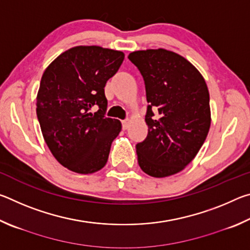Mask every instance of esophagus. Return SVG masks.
Listing matches in <instances>:
<instances>
[{
    "label": "esophagus",
    "instance_id": "esophagus-1",
    "mask_svg": "<svg viewBox=\"0 0 250 250\" xmlns=\"http://www.w3.org/2000/svg\"><path fill=\"white\" fill-rule=\"evenodd\" d=\"M129 125H130V120H124L122 121V129L126 130L129 128Z\"/></svg>",
    "mask_w": 250,
    "mask_h": 250
}]
</instances>
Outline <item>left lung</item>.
I'll use <instances>...</instances> for the list:
<instances>
[{
  "mask_svg": "<svg viewBox=\"0 0 250 250\" xmlns=\"http://www.w3.org/2000/svg\"><path fill=\"white\" fill-rule=\"evenodd\" d=\"M128 57L143 76L149 103V131L135 146L139 166L153 177L176 174L195 158L209 131L205 79L188 59L172 50H135ZM152 108L158 111L155 116Z\"/></svg>",
  "mask_w": 250,
  "mask_h": 250,
  "instance_id": "obj_1",
  "label": "left lung"
}]
</instances>
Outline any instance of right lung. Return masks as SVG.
Returning <instances> with one entry per match:
<instances>
[{"instance_id": "add662e5", "label": "right lung", "mask_w": 250, "mask_h": 250, "mask_svg": "<svg viewBox=\"0 0 250 250\" xmlns=\"http://www.w3.org/2000/svg\"><path fill=\"white\" fill-rule=\"evenodd\" d=\"M125 54L100 46H75L50 62L41 79L36 113L48 149L62 167L91 174L108 161L121 131L118 119L104 117V86ZM98 105L100 110L91 113Z\"/></svg>"}]
</instances>
